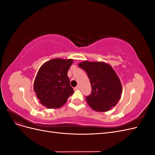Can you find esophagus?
<instances>
[{
    "label": "esophagus",
    "mask_w": 155,
    "mask_h": 155,
    "mask_svg": "<svg viewBox=\"0 0 155 155\" xmlns=\"http://www.w3.org/2000/svg\"><path fill=\"white\" fill-rule=\"evenodd\" d=\"M79 89H80V87H79V85L74 88V90H79Z\"/></svg>",
    "instance_id": "34e87169"
}]
</instances>
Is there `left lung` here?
<instances>
[{
    "label": "left lung",
    "mask_w": 155,
    "mask_h": 155,
    "mask_svg": "<svg viewBox=\"0 0 155 155\" xmlns=\"http://www.w3.org/2000/svg\"><path fill=\"white\" fill-rule=\"evenodd\" d=\"M78 66L87 72L92 92L86 101L97 112H107L114 107L121 98L122 86L118 76L109 64L105 62L87 61Z\"/></svg>",
    "instance_id": "obj_1"
}]
</instances>
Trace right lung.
Listing matches in <instances>:
<instances>
[{
  "mask_svg": "<svg viewBox=\"0 0 155 155\" xmlns=\"http://www.w3.org/2000/svg\"><path fill=\"white\" fill-rule=\"evenodd\" d=\"M74 62L72 59L55 58L40 67L34 83V89L41 104L48 109H59L74 94L67 76Z\"/></svg>",
  "mask_w": 155,
  "mask_h": 155,
  "instance_id": "right-lung-1",
  "label": "right lung"
}]
</instances>
